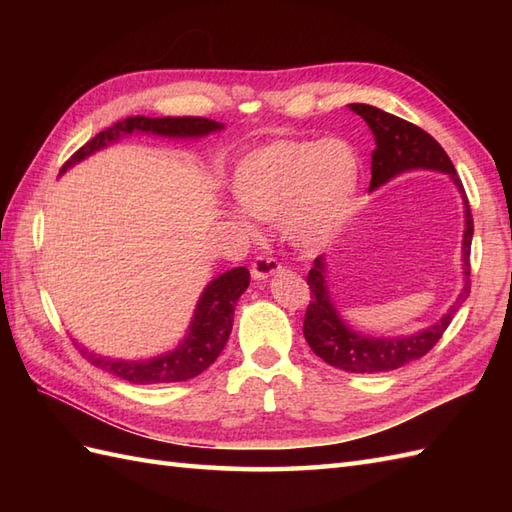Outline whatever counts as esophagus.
I'll list each match as a JSON object with an SVG mask.
<instances>
[{"label":"esophagus","mask_w":512,"mask_h":512,"mask_svg":"<svg viewBox=\"0 0 512 512\" xmlns=\"http://www.w3.org/2000/svg\"><path fill=\"white\" fill-rule=\"evenodd\" d=\"M284 270V266H281L275 257H266V255H259L253 266H250V273H253V279L255 281H266L273 275L281 273Z\"/></svg>","instance_id":"esophagus-1"}]
</instances>
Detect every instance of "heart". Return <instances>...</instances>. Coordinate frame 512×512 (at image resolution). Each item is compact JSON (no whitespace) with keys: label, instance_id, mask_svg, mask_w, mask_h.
Returning a JSON list of instances; mask_svg holds the SVG:
<instances>
[{"label":"heart","instance_id":"b5f03b06","mask_svg":"<svg viewBox=\"0 0 512 512\" xmlns=\"http://www.w3.org/2000/svg\"><path fill=\"white\" fill-rule=\"evenodd\" d=\"M361 158L343 138H281L237 160L231 193L239 209L259 220H279L292 246L328 244L350 215ZM244 224L242 215H235Z\"/></svg>","mask_w":512,"mask_h":512}]
</instances>
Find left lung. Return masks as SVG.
Returning a JSON list of instances; mask_svg holds the SVG:
<instances>
[{"instance_id": "8db88e82", "label": "left lung", "mask_w": 512, "mask_h": 512, "mask_svg": "<svg viewBox=\"0 0 512 512\" xmlns=\"http://www.w3.org/2000/svg\"><path fill=\"white\" fill-rule=\"evenodd\" d=\"M350 110L358 114L369 125L374 134L376 149L372 151V182L369 191L383 187L389 180L398 178L400 173L429 169L449 173L455 187L462 193L464 202V239H462V270L464 284L458 299L447 310L442 319L431 323L429 328L413 332L409 336H369L350 328L334 301L330 297L328 286V259L319 255L314 259V266L308 273L310 286V306L303 321V336H306L312 352L332 367H339L343 372L352 374H378L391 372L411 361H418L436 345L444 330L453 321V314L460 310L471 292V239H473V217L469 209V200L464 195V187L455 173V167L447 151L440 147L438 140H433L424 129L411 125L402 118L378 110L374 105L352 103Z\"/></svg>"}]
</instances>
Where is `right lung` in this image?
Listing matches in <instances>:
<instances>
[{"label": "right lung", "instance_id": "1", "mask_svg": "<svg viewBox=\"0 0 512 512\" xmlns=\"http://www.w3.org/2000/svg\"><path fill=\"white\" fill-rule=\"evenodd\" d=\"M224 125L209 121L200 116H129L125 121L107 127L105 132L96 134L90 143H85L76 154L65 162L63 171L74 167L76 162L85 160L96 151L116 143L129 134H154L165 138H202L213 132H222ZM250 284V273L246 268H231L226 273L217 275L198 299V306L193 310V319L189 323L187 336L180 341L176 350L160 354L154 358H140V361H123V358H107L90 352L88 347L76 343L81 354L96 367L105 369L118 378L134 385H158V383H182L200 376L204 369H209L215 358L220 356L224 345L233 330V312L237 299L244 295Z\"/></svg>", "mask_w": 512, "mask_h": 512}]
</instances>
